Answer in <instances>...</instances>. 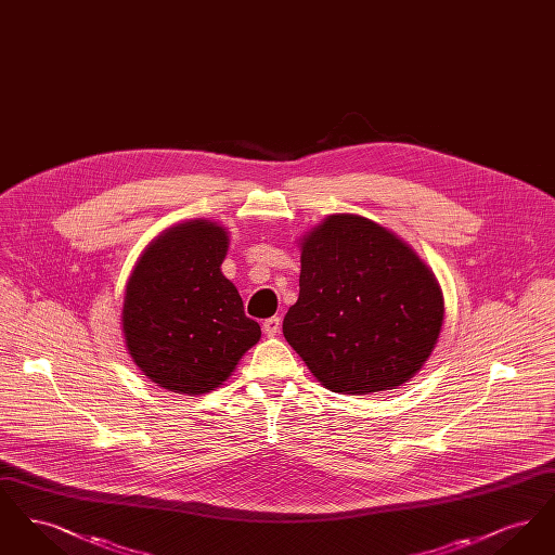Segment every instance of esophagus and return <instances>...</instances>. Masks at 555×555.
Segmentation results:
<instances>
[{"mask_svg": "<svg viewBox=\"0 0 555 555\" xmlns=\"http://www.w3.org/2000/svg\"><path fill=\"white\" fill-rule=\"evenodd\" d=\"M279 328H281V318H266L264 324H262V331H264V335H268V337H274V335L279 333Z\"/></svg>", "mask_w": 555, "mask_h": 555, "instance_id": "34e87169", "label": "esophagus"}]
</instances>
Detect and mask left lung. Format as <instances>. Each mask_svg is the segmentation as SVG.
Masks as SVG:
<instances>
[{"label":"left lung","instance_id":"1","mask_svg":"<svg viewBox=\"0 0 555 555\" xmlns=\"http://www.w3.org/2000/svg\"><path fill=\"white\" fill-rule=\"evenodd\" d=\"M299 297L283 335L318 380L347 396L408 383L443 326V293L396 233L356 214H333L299 243Z\"/></svg>","mask_w":555,"mask_h":555}]
</instances>
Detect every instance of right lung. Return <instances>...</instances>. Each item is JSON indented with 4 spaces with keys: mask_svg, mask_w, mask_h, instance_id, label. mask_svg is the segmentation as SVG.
<instances>
[{
    "mask_svg": "<svg viewBox=\"0 0 555 555\" xmlns=\"http://www.w3.org/2000/svg\"><path fill=\"white\" fill-rule=\"evenodd\" d=\"M227 251V229L199 218L166 229L132 268L125 344L139 370L172 393H210L262 337L220 270Z\"/></svg>",
    "mask_w": 555,
    "mask_h": 555,
    "instance_id": "add662e5",
    "label": "right lung"
}]
</instances>
